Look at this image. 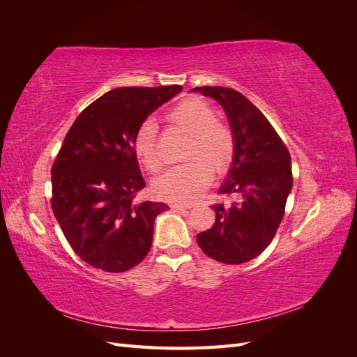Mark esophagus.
<instances>
[{"mask_svg": "<svg viewBox=\"0 0 357 357\" xmlns=\"http://www.w3.org/2000/svg\"><path fill=\"white\" fill-rule=\"evenodd\" d=\"M171 207H172V208H176V210H189V208H192V205L174 202V204H171Z\"/></svg>", "mask_w": 357, "mask_h": 357, "instance_id": "34e87169", "label": "esophagus"}]
</instances>
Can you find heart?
Returning a JSON list of instances; mask_svg holds the SVG:
<instances>
[{
  "instance_id": "1",
  "label": "heart",
  "mask_w": 357,
  "mask_h": 357,
  "mask_svg": "<svg viewBox=\"0 0 357 357\" xmlns=\"http://www.w3.org/2000/svg\"><path fill=\"white\" fill-rule=\"evenodd\" d=\"M215 117L218 113L214 107L199 98L183 100L167 113L165 119L171 125L189 134L183 153L188 160L169 168L158 178L155 189L159 197L171 201H192L210 185L213 171L214 174H223L229 169L235 156L234 134ZM134 152L150 172H158L164 165L152 121L143 122L137 129Z\"/></svg>"
}]
</instances>
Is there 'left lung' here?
I'll use <instances>...</instances> for the list:
<instances>
[{"label":"left lung","instance_id":"1","mask_svg":"<svg viewBox=\"0 0 357 357\" xmlns=\"http://www.w3.org/2000/svg\"><path fill=\"white\" fill-rule=\"evenodd\" d=\"M193 91L218 101L228 116L235 156L220 195L229 204L211 205L215 222L197 243L214 261L238 265L261 255L283 220L294 185L290 153L264 113L235 89L202 86Z\"/></svg>","mask_w":357,"mask_h":357}]
</instances>
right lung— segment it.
<instances>
[{"label": "right lung", "mask_w": 357, "mask_h": 357, "mask_svg": "<svg viewBox=\"0 0 357 357\" xmlns=\"http://www.w3.org/2000/svg\"><path fill=\"white\" fill-rule=\"evenodd\" d=\"M181 86L117 88L75 119L52 167V210L82 261L107 273H123L152 247L164 202L138 201L146 186L134 137L147 116Z\"/></svg>", "instance_id": "1"}]
</instances>
